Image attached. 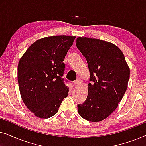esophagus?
<instances>
[{
  "mask_svg": "<svg viewBox=\"0 0 146 146\" xmlns=\"http://www.w3.org/2000/svg\"><path fill=\"white\" fill-rule=\"evenodd\" d=\"M81 83H82V80L80 78H78L74 82V85L76 86H78L80 84H81Z\"/></svg>",
  "mask_w": 146,
  "mask_h": 146,
  "instance_id": "34e87169",
  "label": "esophagus"
}]
</instances>
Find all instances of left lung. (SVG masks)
Segmentation results:
<instances>
[{
    "instance_id": "left-lung-1",
    "label": "left lung",
    "mask_w": 146,
    "mask_h": 146,
    "mask_svg": "<svg viewBox=\"0 0 146 146\" xmlns=\"http://www.w3.org/2000/svg\"><path fill=\"white\" fill-rule=\"evenodd\" d=\"M76 46L86 59L90 73L84 102L78 104L82 118L97 122L117 108L126 91L129 68L121 50L99 39L78 37Z\"/></svg>"
}]
</instances>
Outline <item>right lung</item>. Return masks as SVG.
<instances>
[{
	"label": "right lung",
	"instance_id": "add662e5",
	"mask_svg": "<svg viewBox=\"0 0 146 146\" xmlns=\"http://www.w3.org/2000/svg\"><path fill=\"white\" fill-rule=\"evenodd\" d=\"M75 36H54L34 42L18 65V82L22 99L36 116L49 118L58 111L68 87L62 78L65 56Z\"/></svg>",
	"mask_w": 146,
	"mask_h": 146
}]
</instances>
